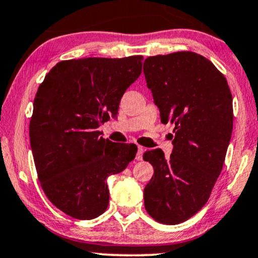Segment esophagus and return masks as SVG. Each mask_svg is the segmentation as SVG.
Segmentation results:
<instances>
[{"instance_id": "esophagus-1", "label": "esophagus", "mask_w": 258, "mask_h": 258, "mask_svg": "<svg viewBox=\"0 0 258 258\" xmlns=\"http://www.w3.org/2000/svg\"><path fill=\"white\" fill-rule=\"evenodd\" d=\"M145 149L141 147V145H138V150H137V155H136V160L137 161H142L143 159V154H144Z\"/></svg>"}]
</instances>
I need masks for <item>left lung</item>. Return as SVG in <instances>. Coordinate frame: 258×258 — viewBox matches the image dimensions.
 I'll return each instance as SVG.
<instances>
[{"mask_svg": "<svg viewBox=\"0 0 258 258\" xmlns=\"http://www.w3.org/2000/svg\"><path fill=\"white\" fill-rule=\"evenodd\" d=\"M147 86L161 121L174 123L173 151L143 155L154 167L144 188L149 215L178 225L200 212L221 173L233 128V105L227 80L208 58L192 51L149 56Z\"/></svg>", "mask_w": 258, "mask_h": 258, "instance_id": "obj_1", "label": "left lung"}]
</instances>
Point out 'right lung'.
<instances>
[{"label": "right lung", "mask_w": 258, "mask_h": 258, "mask_svg": "<svg viewBox=\"0 0 258 258\" xmlns=\"http://www.w3.org/2000/svg\"><path fill=\"white\" fill-rule=\"evenodd\" d=\"M143 56L86 57L58 62L33 101L30 142L43 191L78 220L105 212V179L136 157L135 144L101 137L98 127L116 116L120 99L142 73Z\"/></svg>", "instance_id": "right-lung-1"}]
</instances>
